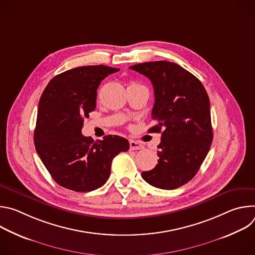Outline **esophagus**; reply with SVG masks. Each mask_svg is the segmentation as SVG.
Returning <instances> with one entry per match:
<instances>
[{
  "label": "esophagus",
  "mask_w": 255,
  "mask_h": 255,
  "mask_svg": "<svg viewBox=\"0 0 255 255\" xmlns=\"http://www.w3.org/2000/svg\"><path fill=\"white\" fill-rule=\"evenodd\" d=\"M129 144H130V149L131 150H138V149H142L144 147L140 142L135 141V140H130Z\"/></svg>",
  "instance_id": "obj_1"
}]
</instances>
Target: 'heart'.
<instances>
[{"instance_id": "b5f03b06", "label": "heart", "mask_w": 255, "mask_h": 255, "mask_svg": "<svg viewBox=\"0 0 255 255\" xmlns=\"http://www.w3.org/2000/svg\"><path fill=\"white\" fill-rule=\"evenodd\" d=\"M131 85H134V84H131Z\"/></svg>"}]
</instances>
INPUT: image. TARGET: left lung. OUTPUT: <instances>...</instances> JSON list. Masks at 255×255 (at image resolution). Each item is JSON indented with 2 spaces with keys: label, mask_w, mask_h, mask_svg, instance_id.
I'll return each instance as SVG.
<instances>
[{
  "label": "left lung",
  "mask_w": 255,
  "mask_h": 255,
  "mask_svg": "<svg viewBox=\"0 0 255 255\" xmlns=\"http://www.w3.org/2000/svg\"><path fill=\"white\" fill-rule=\"evenodd\" d=\"M154 89L149 132H161L156 166L141 173L149 185L174 190L196 175L213 141L210 100L202 83L180 65L160 60L130 66Z\"/></svg>",
  "instance_id": "8db88e82"
}]
</instances>
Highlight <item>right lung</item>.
<instances>
[{"mask_svg":"<svg viewBox=\"0 0 255 255\" xmlns=\"http://www.w3.org/2000/svg\"><path fill=\"white\" fill-rule=\"evenodd\" d=\"M119 68L80 66L54 77L39 101L34 144L56 183L75 192H91L106 184L113 158L129 150L127 139L107 135L94 141L82 134L84 121L96 109L101 82Z\"/></svg>","mask_w":255,"mask_h":255,"instance_id":"right-lung-1","label":"right lung"}]
</instances>
